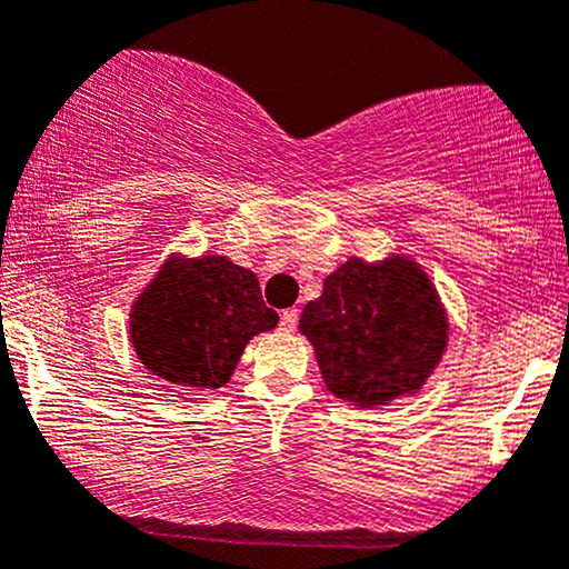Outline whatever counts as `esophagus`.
Segmentation results:
<instances>
[{"label": "esophagus", "mask_w": 569, "mask_h": 569, "mask_svg": "<svg viewBox=\"0 0 569 569\" xmlns=\"http://www.w3.org/2000/svg\"><path fill=\"white\" fill-rule=\"evenodd\" d=\"M297 321H299V313L295 308L283 310V313H280V332H295Z\"/></svg>", "instance_id": "1"}]
</instances>
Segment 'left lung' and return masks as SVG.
Listing matches in <instances>:
<instances>
[{
    "label": "left lung",
    "instance_id": "1",
    "mask_svg": "<svg viewBox=\"0 0 569 569\" xmlns=\"http://www.w3.org/2000/svg\"><path fill=\"white\" fill-rule=\"evenodd\" d=\"M299 332L313 346L327 389L367 410L423 389L448 348V316L410 256H351L305 305Z\"/></svg>",
    "mask_w": 569,
    "mask_h": 569
}]
</instances>
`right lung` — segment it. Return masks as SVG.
<instances>
[{
	"mask_svg": "<svg viewBox=\"0 0 569 569\" xmlns=\"http://www.w3.org/2000/svg\"><path fill=\"white\" fill-rule=\"evenodd\" d=\"M278 313L251 270L218 253H172L129 313V340L151 376L178 391L221 389L256 335Z\"/></svg>",
	"mask_w": 569,
	"mask_h": 569,
	"instance_id": "obj_1",
	"label": "right lung"
}]
</instances>
